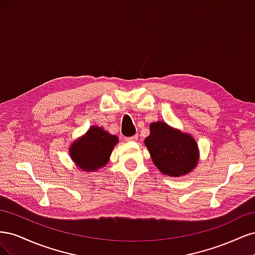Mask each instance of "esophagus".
Here are the masks:
<instances>
[{"label": "esophagus", "mask_w": 255, "mask_h": 255, "mask_svg": "<svg viewBox=\"0 0 255 255\" xmlns=\"http://www.w3.org/2000/svg\"><path fill=\"white\" fill-rule=\"evenodd\" d=\"M138 139V136L134 135V136H129V137H126L127 141H136Z\"/></svg>", "instance_id": "obj_1"}]
</instances>
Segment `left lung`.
<instances>
[{"mask_svg":"<svg viewBox=\"0 0 255 255\" xmlns=\"http://www.w3.org/2000/svg\"><path fill=\"white\" fill-rule=\"evenodd\" d=\"M144 144L154 165L161 173L177 177L189 173L199 159L196 140L189 134L157 121L150 125Z\"/></svg>","mask_w":255,"mask_h":255,"instance_id":"1","label":"left lung"}]
</instances>
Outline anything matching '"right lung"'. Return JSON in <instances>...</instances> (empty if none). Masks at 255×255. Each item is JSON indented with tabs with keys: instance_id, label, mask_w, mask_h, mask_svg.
<instances>
[{
	"instance_id": "obj_1",
	"label": "right lung",
	"mask_w": 255,
	"mask_h": 255,
	"mask_svg": "<svg viewBox=\"0 0 255 255\" xmlns=\"http://www.w3.org/2000/svg\"><path fill=\"white\" fill-rule=\"evenodd\" d=\"M118 137L106 132L101 127L92 126L87 133L73 141L69 154L83 171H96L109 163Z\"/></svg>"
}]
</instances>
